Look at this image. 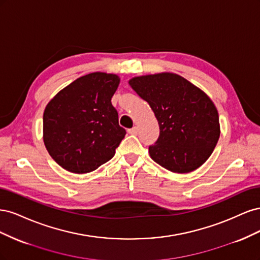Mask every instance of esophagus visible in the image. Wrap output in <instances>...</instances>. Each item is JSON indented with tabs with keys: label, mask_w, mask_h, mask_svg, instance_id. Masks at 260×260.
Masks as SVG:
<instances>
[{
	"label": "esophagus",
	"mask_w": 260,
	"mask_h": 260,
	"mask_svg": "<svg viewBox=\"0 0 260 260\" xmlns=\"http://www.w3.org/2000/svg\"><path fill=\"white\" fill-rule=\"evenodd\" d=\"M128 132L130 133V135H135V136L138 135V127H133V128L129 129Z\"/></svg>",
	"instance_id": "1"
}]
</instances>
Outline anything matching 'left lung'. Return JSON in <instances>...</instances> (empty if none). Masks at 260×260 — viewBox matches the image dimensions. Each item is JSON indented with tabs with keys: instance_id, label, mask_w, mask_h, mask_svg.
<instances>
[{
	"instance_id": "left-lung-1",
	"label": "left lung",
	"mask_w": 260,
	"mask_h": 260,
	"mask_svg": "<svg viewBox=\"0 0 260 260\" xmlns=\"http://www.w3.org/2000/svg\"><path fill=\"white\" fill-rule=\"evenodd\" d=\"M129 84L149 104L159 124V137L148 147L151 158L178 174L201 167L220 137L219 115L207 94L170 73L136 77Z\"/></svg>"
}]
</instances>
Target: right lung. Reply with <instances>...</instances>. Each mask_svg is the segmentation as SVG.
<instances>
[{
	"mask_svg": "<svg viewBox=\"0 0 260 260\" xmlns=\"http://www.w3.org/2000/svg\"><path fill=\"white\" fill-rule=\"evenodd\" d=\"M117 75L92 73L59 91L43 114V141L60 167L86 174L113 158L125 136L112 98Z\"/></svg>",
	"mask_w": 260,
	"mask_h": 260,
	"instance_id": "add662e5",
	"label": "right lung"
}]
</instances>
